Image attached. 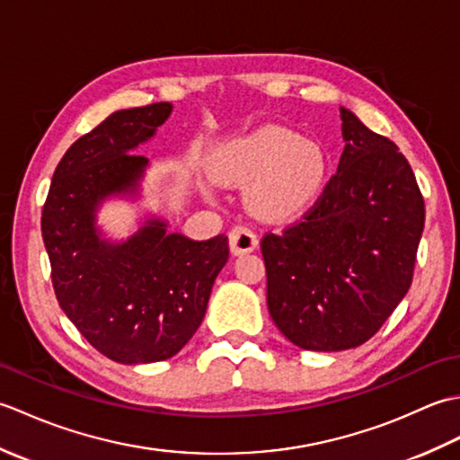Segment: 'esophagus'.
Instances as JSON below:
<instances>
[{
  "instance_id": "1",
  "label": "esophagus",
  "mask_w": 460,
  "mask_h": 460,
  "mask_svg": "<svg viewBox=\"0 0 460 460\" xmlns=\"http://www.w3.org/2000/svg\"><path fill=\"white\" fill-rule=\"evenodd\" d=\"M259 245L257 233L249 229L247 225H235L229 233V247L233 255H245V252L255 251Z\"/></svg>"
}]
</instances>
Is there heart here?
Masks as SVG:
<instances>
[{
    "label": "heart",
    "instance_id": "heart-1",
    "mask_svg": "<svg viewBox=\"0 0 460 460\" xmlns=\"http://www.w3.org/2000/svg\"><path fill=\"white\" fill-rule=\"evenodd\" d=\"M215 172L221 181L249 183L247 205L257 217L285 221L318 201L328 181V154L285 126H262L229 144Z\"/></svg>",
    "mask_w": 460,
    "mask_h": 460
}]
</instances>
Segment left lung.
Masks as SVG:
<instances>
[{
  "label": "left lung",
  "mask_w": 460,
  "mask_h": 460,
  "mask_svg": "<svg viewBox=\"0 0 460 460\" xmlns=\"http://www.w3.org/2000/svg\"><path fill=\"white\" fill-rule=\"evenodd\" d=\"M344 152L318 201L261 241L267 305L302 349L358 348L384 326L413 280L425 201L397 146L340 109Z\"/></svg>",
  "instance_id": "1"
}]
</instances>
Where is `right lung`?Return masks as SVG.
Listing matches in <instances>:
<instances>
[{
  "label": "right lung",
  "instance_id": "obj_1",
  "mask_svg": "<svg viewBox=\"0 0 460 460\" xmlns=\"http://www.w3.org/2000/svg\"><path fill=\"white\" fill-rule=\"evenodd\" d=\"M170 102L119 111L81 136L53 173L41 233L58 306L119 364H152L178 354L199 328L229 241H193L148 219L124 243L101 239L94 211L112 193H134L148 160L130 154L152 138Z\"/></svg>",
  "mask_w": 460,
  "mask_h": 460
}]
</instances>
